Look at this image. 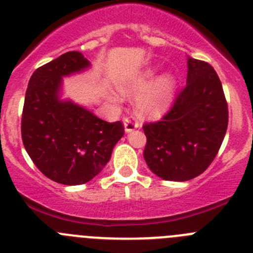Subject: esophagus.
<instances>
[{"instance_id": "1", "label": "esophagus", "mask_w": 253, "mask_h": 253, "mask_svg": "<svg viewBox=\"0 0 253 253\" xmlns=\"http://www.w3.org/2000/svg\"><path fill=\"white\" fill-rule=\"evenodd\" d=\"M139 128V124L138 123L131 122L130 119H124V129L125 133H130V131L135 130V129Z\"/></svg>"}]
</instances>
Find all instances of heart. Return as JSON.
I'll use <instances>...</instances> for the list:
<instances>
[{
	"label": "heart",
	"mask_w": 253,
	"mask_h": 253,
	"mask_svg": "<svg viewBox=\"0 0 253 253\" xmlns=\"http://www.w3.org/2000/svg\"><path fill=\"white\" fill-rule=\"evenodd\" d=\"M157 68H148L134 73L118 82V90L124 97H135V111L140 118L156 120L162 118L169 110L175 95L177 80L172 73H162L156 78ZM107 100L114 105H119L122 97L115 92L107 93Z\"/></svg>",
	"instance_id": "b5f03b06"
}]
</instances>
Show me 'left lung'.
Masks as SVG:
<instances>
[{
  "instance_id": "obj_1",
  "label": "left lung",
  "mask_w": 253,
  "mask_h": 253,
  "mask_svg": "<svg viewBox=\"0 0 253 253\" xmlns=\"http://www.w3.org/2000/svg\"><path fill=\"white\" fill-rule=\"evenodd\" d=\"M228 106L210 64L187 57L186 86L161 122L146 124L144 160L154 175L187 181L209 167L224 139Z\"/></svg>"
}]
</instances>
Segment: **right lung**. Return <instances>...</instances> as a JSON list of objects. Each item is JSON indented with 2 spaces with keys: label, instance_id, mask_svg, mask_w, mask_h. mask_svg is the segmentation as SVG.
Segmentation results:
<instances>
[{
  "label": "right lung",
  "instance_id": "1",
  "mask_svg": "<svg viewBox=\"0 0 253 253\" xmlns=\"http://www.w3.org/2000/svg\"><path fill=\"white\" fill-rule=\"evenodd\" d=\"M91 68L80 51H68L33 73L21 120L22 142L40 172L63 185L92 180L124 135L120 122L107 123L63 99V78Z\"/></svg>",
  "mask_w": 253,
  "mask_h": 253
}]
</instances>
